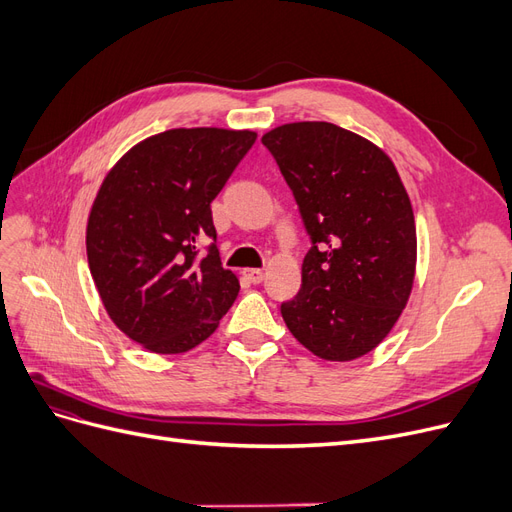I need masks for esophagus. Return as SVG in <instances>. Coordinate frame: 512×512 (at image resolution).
Returning <instances> with one entry per match:
<instances>
[{
  "label": "esophagus",
  "instance_id": "esophagus-1",
  "mask_svg": "<svg viewBox=\"0 0 512 512\" xmlns=\"http://www.w3.org/2000/svg\"><path fill=\"white\" fill-rule=\"evenodd\" d=\"M243 277H245V280H250L252 284H260L262 280H265V271L247 267V269H243Z\"/></svg>",
  "mask_w": 512,
  "mask_h": 512
}]
</instances>
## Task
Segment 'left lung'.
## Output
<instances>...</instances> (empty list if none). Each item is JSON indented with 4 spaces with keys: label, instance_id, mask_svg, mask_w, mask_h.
Listing matches in <instances>:
<instances>
[{
    "label": "left lung",
    "instance_id": "left-lung-1",
    "mask_svg": "<svg viewBox=\"0 0 512 512\" xmlns=\"http://www.w3.org/2000/svg\"><path fill=\"white\" fill-rule=\"evenodd\" d=\"M262 145L280 166L314 243L299 294L282 303L286 327L324 361L359 359L382 344L410 299V196L378 145L335 123H284L262 136Z\"/></svg>",
    "mask_w": 512,
    "mask_h": 512
}]
</instances>
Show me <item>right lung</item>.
Returning <instances> with one entry per match:
<instances>
[{"instance_id":"right-lung-1","label":"right lung","mask_w":512,"mask_h":512,"mask_svg":"<svg viewBox=\"0 0 512 512\" xmlns=\"http://www.w3.org/2000/svg\"><path fill=\"white\" fill-rule=\"evenodd\" d=\"M256 141L252 130L175 128L136 143L108 170L87 218V260L108 318L156 354L203 344L239 280L211 245V200Z\"/></svg>"}]
</instances>
